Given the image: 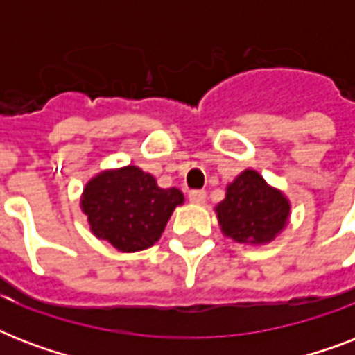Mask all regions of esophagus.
<instances>
[{
  "mask_svg": "<svg viewBox=\"0 0 355 355\" xmlns=\"http://www.w3.org/2000/svg\"><path fill=\"white\" fill-rule=\"evenodd\" d=\"M189 202H193V205H205L206 202V191L202 189H195L189 193Z\"/></svg>",
  "mask_w": 355,
  "mask_h": 355,
  "instance_id": "obj_1",
  "label": "esophagus"
}]
</instances>
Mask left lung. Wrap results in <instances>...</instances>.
I'll list each match as a JSON object with an SVG mask.
<instances>
[{"instance_id":"1","label":"left lung","mask_w":355,"mask_h":355,"mask_svg":"<svg viewBox=\"0 0 355 355\" xmlns=\"http://www.w3.org/2000/svg\"><path fill=\"white\" fill-rule=\"evenodd\" d=\"M223 234L241 245L270 243L287 227L291 202L254 169L239 173L216 206Z\"/></svg>"}]
</instances>
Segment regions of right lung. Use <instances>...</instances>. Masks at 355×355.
I'll return each mask as SVG.
<instances>
[{"mask_svg":"<svg viewBox=\"0 0 355 355\" xmlns=\"http://www.w3.org/2000/svg\"><path fill=\"white\" fill-rule=\"evenodd\" d=\"M184 202L177 188H160L156 178L138 166L107 169L83 189L80 210L92 234L119 252H138L160 239L169 217Z\"/></svg>","mask_w":355,"mask_h":355,"instance_id":"obj_1","label":"right lung"}]
</instances>
